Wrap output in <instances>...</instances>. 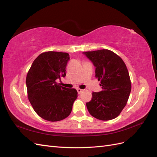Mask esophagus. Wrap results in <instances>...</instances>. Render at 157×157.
<instances>
[{
    "label": "esophagus",
    "mask_w": 157,
    "mask_h": 157,
    "mask_svg": "<svg viewBox=\"0 0 157 157\" xmlns=\"http://www.w3.org/2000/svg\"><path fill=\"white\" fill-rule=\"evenodd\" d=\"M77 92H78V93L80 94H81L82 92V91H83V90H82V89H80V88H77Z\"/></svg>",
    "instance_id": "obj_1"
}]
</instances>
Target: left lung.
Masks as SVG:
<instances>
[{"label":"left lung","mask_w":157,"mask_h":157,"mask_svg":"<svg viewBox=\"0 0 157 157\" xmlns=\"http://www.w3.org/2000/svg\"><path fill=\"white\" fill-rule=\"evenodd\" d=\"M96 67L95 77L102 90L93 92L86 103L90 115L101 121L115 118L126 106L131 92V81L126 64L119 56L109 50L84 52Z\"/></svg>","instance_id":"left-lung-1"}]
</instances>
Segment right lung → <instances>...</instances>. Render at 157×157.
<instances>
[{"label": "right lung", "mask_w": 157, "mask_h": 157, "mask_svg": "<svg viewBox=\"0 0 157 157\" xmlns=\"http://www.w3.org/2000/svg\"><path fill=\"white\" fill-rule=\"evenodd\" d=\"M69 59L65 52H44L34 60L28 71V99L36 113L44 120L56 122L67 118L77 98L75 88L63 87L56 82L65 77Z\"/></svg>", "instance_id": "obj_1"}]
</instances>
